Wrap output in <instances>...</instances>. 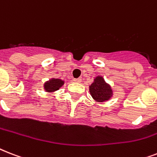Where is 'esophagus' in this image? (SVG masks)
I'll use <instances>...</instances> for the list:
<instances>
[{"label":"esophagus","instance_id":"esophagus-1","mask_svg":"<svg viewBox=\"0 0 157 157\" xmlns=\"http://www.w3.org/2000/svg\"><path fill=\"white\" fill-rule=\"evenodd\" d=\"M74 81H75V82H76V83H81V78L74 79Z\"/></svg>","mask_w":157,"mask_h":157}]
</instances>
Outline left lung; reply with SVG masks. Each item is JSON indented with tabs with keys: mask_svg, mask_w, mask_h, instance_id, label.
Segmentation results:
<instances>
[{
	"mask_svg": "<svg viewBox=\"0 0 157 157\" xmlns=\"http://www.w3.org/2000/svg\"><path fill=\"white\" fill-rule=\"evenodd\" d=\"M90 94L95 102L104 103L113 96V90L110 84L106 82L103 76H97L94 79L93 83L89 86Z\"/></svg>",
	"mask_w": 157,
	"mask_h": 157,
	"instance_id": "1",
	"label": "left lung"
}]
</instances>
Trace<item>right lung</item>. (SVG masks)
I'll return each mask as SVG.
<instances>
[{"label":"right lung","mask_w":157,"mask_h":157,"mask_svg":"<svg viewBox=\"0 0 157 157\" xmlns=\"http://www.w3.org/2000/svg\"><path fill=\"white\" fill-rule=\"evenodd\" d=\"M65 81L62 79L59 78H50L49 81H45L43 85V88L45 92L50 94H53L59 90L62 86H63Z\"/></svg>","instance_id":"obj_1"}]
</instances>
